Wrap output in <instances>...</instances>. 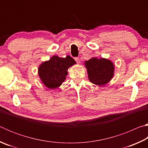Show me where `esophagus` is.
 Listing matches in <instances>:
<instances>
[{"mask_svg":"<svg viewBox=\"0 0 148 148\" xmlns=\"http://www.w3.org/2000/svg\"><path fill=\"white\" fill-rule=\"evenodd\" d=\"M75 61L77 62V63H79L80 62V60L78 57H76V58H75Z\"/></svg>","mask_w":148,"mask_h":148,"instance_id":"1","label":"esophagus"}]
</instances>
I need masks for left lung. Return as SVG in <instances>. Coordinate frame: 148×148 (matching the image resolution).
Wrapping results in <instances>:
<instances>
[{
  "mask_svg": "<svg viewBox=\"0 0 148 148\" xmlns=\"http://www.w3.org/2000/svg\"><path fill=\"white\" fill-rule=\"evenodd\" d=\"M88 78L90 82L97 86H104L113 78L114 64L110 60L105 58L92 57L85 61Z\"/></svg>",
  "mask_w": 148,
  "mask_h": 148,
  "instance_id": "obj_1",
  "label": "left lung"
}]
</instances>
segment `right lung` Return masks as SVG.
Masks as SVG:
<instances>
[{"instance_id":"obj_1","label":"right lung","mask_w":148,"mask_h":148,"mask_svg":"<svg viewBox=\"0 0 148 148\" xmlns=\"http://www.w3.org/2000/svg\"><path fill=\"white\" fill-rule=\"evenodd\" d=\"M76 62L70 56L61 58L54 56L49 61L42 62L38 67V73L42 83L50 89L61 86L66 79L68 69Z\"/></svg>"}]
</instances>
